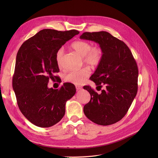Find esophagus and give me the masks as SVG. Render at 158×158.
<instances>
[{
	"label": "esophagus",
	"instance_id": "1",
	"mask_svg": "<svg viewBox=\"0 0 158 158\" xmlns=\"http://www.w3.org/2000/svg\"><path fill=\"white\" fill-rule=\"evenodd\" d=\"M82 87L81 86H80V85H76V90L77 91H80V90H81L82 89Z\"/></svg>",
	"mask_w": 158,
	"mask_h": 158
}]
</instances>
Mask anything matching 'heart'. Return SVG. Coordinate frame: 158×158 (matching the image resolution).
Instances as JSON below:
<instances>
[{
	"instance_id": "heart-1",
	"label": "heart",
	"mask_w": 158,
	"mask_h": 158,
	"mask_svg": "<svg viewBox=\"0 0 158 158\" xmlns=\"http://www.w3.org/2000/svg\"><path fill=\"white\" fill-rule=\"evenodd\" d=\"M71 47L77 53L82 56L84 63L89 66H97L101 63L103 52L99 46L92 47L89 42L85 41H76L73 43ZM64 55L63 47H60L56 52V63L62 67V60ZM89 70L84 67L78 70H72L64 76L65 81L76 85L83 84L89 75Z\"/></svg>"
}]
</instances>
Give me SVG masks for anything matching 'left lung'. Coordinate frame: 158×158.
Masks as SVG:
<instances>
[{"instance_id": "obj_1", "label": "left lung", "mask_w": 158, "mask_h": 158, "mask_svg": "<svg viewBox=\"0 0 158 158\" xmlns=\"http://www.w3.org/2000/svg\"><path fill=\"white\" fill-rule=\"evenodd\" d=\"M81 40L97 43L103 50L101 63L90 80L104 89L98 94L89 85L91 99L84 107L90 121L100 125H110L125 117L138 91V70L135 59L123 41L107 31L84 32Z\"/></svg>"}]
</instances>
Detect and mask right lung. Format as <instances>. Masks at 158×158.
Segmentation results:
<instances>
[{
  "label": "right lung",
  "mask_w": 158,
  "mask_h": 158,
  "mask_svg": "<svg viewBox=\"0 0 158 158\" xmlns=\"http://www.w3.org/2000/svg\"><path fill=\"white\" fill-rule=\"evenodd\" d=\"M75 30L61 31L44 29L26 41L16 55L12 88L24 117L37 127L46 128L59 123L65 114L66 102L76 93L66 82L60 89L49 88V79L59 78L56 52L78 35Z\"/></svg>",
  "instance_id": "obj_1"
}]
</instances>
